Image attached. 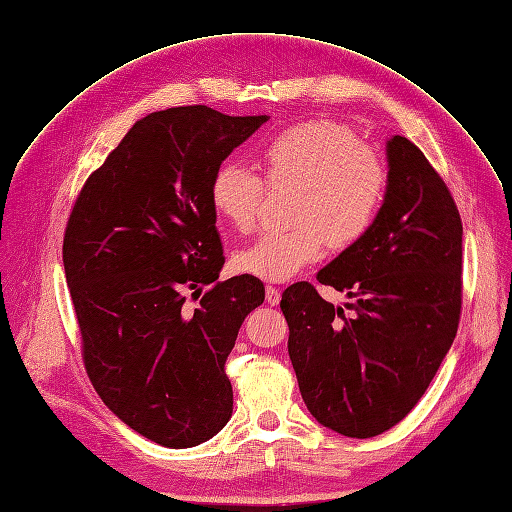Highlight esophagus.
<instances>
[{"mask_svg": "<svg viewBox=\"0 0 512 512\" xmlns=\"http://www.w3.org/2000/svg\"><path fill=\"white\" fill-rule=\"evenodd\" d=\"M280 299H282V295H280V291H278L276 286H268V288H265V301H268L270 305H278Z\"/></svg>", "mask_w": 512, "mask_h": 512, "instance_id": "34e87169", "label": "esophagus"}]
</instances>
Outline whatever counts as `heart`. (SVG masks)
Wrapping results in <instances>:
<instances>
[{
    "label": "heart",
    "instance_id": "1",
    "mask_svg": "<svg viewBox=\"0 0 512 512\" xmlns=\"http://www.w3.org/2000/svg\"><path fill=\"white\" fill-rule=\"evenodd\" d=\"M270 188H295V226L261 234L234 255L236 270L265 282H284L318 261L326 244L347 249L372 228L387 192V167L355 133L335 121L288 127L261 148ZM217 217L251 232L263 201V182L238 163H221L209 184Z\"/></svg>",
    "mask_w": 512,
    "mask_h": 512
}]
</instances>
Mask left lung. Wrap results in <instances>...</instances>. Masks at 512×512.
Returning a JSON list of instances; mask_svg holds the SVG:
<instances>
[{"label":"left lung","instance_id":"left-lung-1","mask_svg":"<svg viewBox=\"0 0 512 512\" xmlns=\"http://www.w3.org/2000/svg\"><path fill=\"white\" fill-rule=\"evenodd\" d=\"M387 192L372 228L318 272L351 316L309 282L282 293L288 355L320 425L366 439L395 427L450 351L462 305V221L425 154L387 142Z\"/></svg>","mask_w":512,"mask_h":512}]
</instances>
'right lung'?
<instances>
[{
	"label": "right lung",
	"mask_w": 512,
	"mask_h": 512,
	"mask_svg": "<svg viewBox=\"0 0 512 512\" xmlns=\"http://www.w3.org/2000/svg\"><path fill=\"white\" fill-rule=\"evenodd\" d=\"M265 121L201 104L150 113L87 177L66 224L87 376L127 427L165 448L198 446L232 416L224 366L265 288L255 276L217 282L226 257L209 184ZM188 290L202 298L194 312Z\"/></svg>",
	"instance_id": "add662e5"
}]
</instances>
